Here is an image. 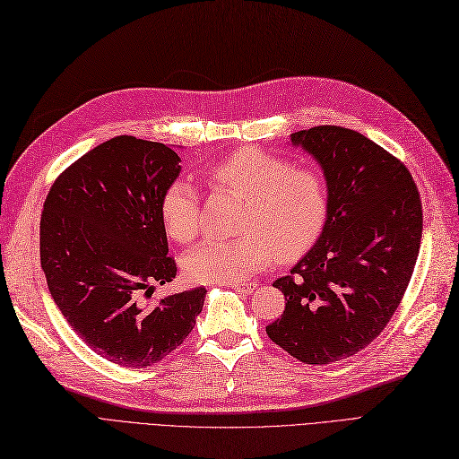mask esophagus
<instances>
[{"instance_id": "1", "label": "esophagus", "mask_w": 459, "mask_h": 459, "mask_svg": "<svg viewBox=\"0 0 459 459\" xmlns=\"http://www.w3.org/2000/svg\"><path fill=\"white\" fill-rule=\"evenodd\" d=\"M230 289H235L239 290V293H245V295H251L253 290L256 289V283H245V281H239V283H228Z\"/></svg>"}]
</instances>
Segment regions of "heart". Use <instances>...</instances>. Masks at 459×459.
Returning <instances> with one entry per match:
<instances>
[{"instance_id": "1", "label": "heart", "mask_w": 459, "mask_h": 459, "mask_svg": "<svg viewBox=\"0 0 459 459\" xmlns=\"http://www.w3.org/2000/svg\"><path fill=\"white\" fill-rule=\"evenodd\" d=\"M204 178L243 197L238 238H208L184 255L182 268L195 283H238L280 255H299L317 239L327 218V189L314 170H293L283 159L243 147L211 162ZM160 218L179 243L201 228L199 193L187 178L164 189Z\"/></svg>"}]
</instances>
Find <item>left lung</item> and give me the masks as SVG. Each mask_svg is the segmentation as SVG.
I'll return each mask as SVG.
<instances>
[{
	"mask_svg": "<svg viewBox=\"0 0 459 459\" xmlns=\"http://www.w3.org/2000/svg\"><path fill=\"white\" fill-rule=\"evenodd\" d=\"M322 166L327 218L310 251L273 287L285 295L268 337L304 364L354 356L396 312L420 255L423 212L410 170L341 126L290 134Z\"/></svg>",
	"mask_w": 459,
	"mask_h": 459,
	"instance_id": "1",
	"label": "left lung"
}]
</instances>
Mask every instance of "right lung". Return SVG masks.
<instances>
[{"label": "right lung", "mask_w": 459, "mask_h": 459, "mask_svg": "<svg viewBox=\"0 0 459 459\" xmlns=\"http://www.w3.org/2000/svg\"><path fill=\"white\" fill-rule=\"evenodd\" d=\"M179 162L164 143L113 137L55 179L41 212L39 260L55 304L95 354L124 368L176 351L204 304V287L145 302L176 277L160 199Z\"/></svg>", "instance_id": "add662e5"}]
</instances>
